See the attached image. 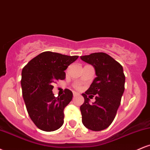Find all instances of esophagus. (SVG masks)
Here are the masks:
<instances>
[{
	"instance_id": "34e87169",
	"label": "esophagus",
	"mask_w": 150,
	"mask_h": 150,
	"mask_svg": "<svg viewBox=\"0 0 150 150\" xmlns=\"http://www.w3.org/2000/svg\"><path fill=\"white\" fill-rule=\"evenodd\" d=\"M78 94H79L78 93H77V92H73V97H77V96L78 95Z\"/></svg>"
}]
</instances>
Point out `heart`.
<instances>
[{
	"label": "heart",
	"mask_w": 150,
	"mask_h": 150,
	"mask_svg": "<svg viewBox=\"0 0 150 150\" xmlns=\"http://www.w3.org/2000/svg\"><path fill=\"white\" fill-rule=\"evenodd\" d=\"M75 88L77 89H80L81 88V87H80V86H78V85H77V86H76V87H75Z\"/></svg>",
	"instance_id": "b5f03b06"
}]
</instances>
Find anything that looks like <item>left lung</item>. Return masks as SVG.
Masks as SVG:
<instances>
[{
	"label": "left lung",
	"mask_w": 150,
	"mask_h": 150,
	"mask_svg": "<svg viewBox=\"0 0 150 150\" xmlns=\"http://www.w3.org/2000/svg\"><path fill=\"white\" fill-rule=\"evenodd\" d=\"M80 58L94 67L97 75L89 88L82 94L85 99L80 106L82 121L89 130L100 131L111 124L120 104L125 89L123 67L103 52L93 53ZM94 96L96 101L89 104V99Z\"/></svg>",
	"instance_id": "8db88e82"
}]
</instances>
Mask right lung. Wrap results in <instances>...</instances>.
Instances as JSON below:
<instances>
[{"label":"right lung","instance_id":"right-lung-1","mask_svg":"<svg viewBox=\"0 0 150 150\" xmlns=\"http://www.w3.org/2000/svg\"><path fill=\"white\" fill-rule=\"evenodd\" d=\"M77 58L78 56L45 51L32 58L22 69L21 85L26 108L40 130L54 131L63 125V111L71 101L73 92L65 89L64 94L55 97L53 84L64 80V70Z\"/></svg>","mask_w":150,"mask_h":150}]
</instances>
